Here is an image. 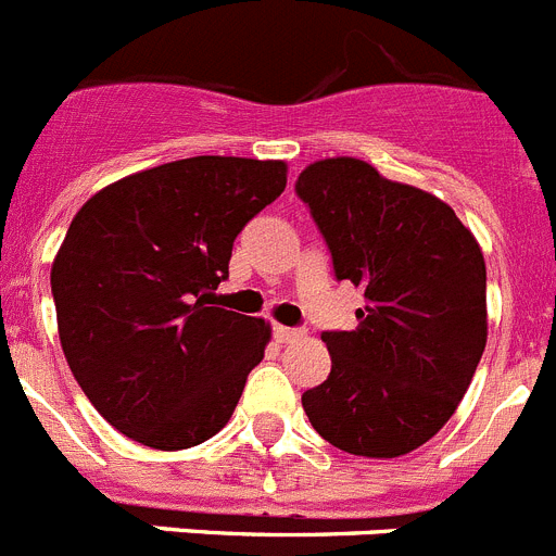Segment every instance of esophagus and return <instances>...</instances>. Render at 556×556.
I'll use <instances>...</instances> for the list:
<instances>
[{"mask_svg":"<svg viewBox=\"0 0 556 556\" xmlns=\"http://www.w3.org/2000/svg\"><path fill=\"white\" fill-rule=\"evenodd\" d=\"M296 338H302V332H299V329L274 324V340H277V343H290V340H296Z\"/></svg>","mask_w":556,"mask_h":556,"instance_id":"1","label":"esophagus"}]
</instances>
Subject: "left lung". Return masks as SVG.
Listing matches in <instances>:
<instances>
[{
    "label": "left lung",
    "mask_w": 556,
    "mask_h": 556,
    "mask_svg": "<svg viewBox=\"0 0 556 556\" xmlns=\"http://www.w3.org/2000/svg\"><path fill=\"white\" fill-rule=\"evenodd\" d=\"M296 193L332 252L334 277L365 296L357 329L321 334L332 371L302 407L340 452L402 457L443 429L482 359V249L446 202L384 179L365 160L309 163Z\"/></svg>",
    "instance_id": "1"
}]
</instances>
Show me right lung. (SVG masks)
I'll use <instances>...</instances> for the list:
<instances>
[{"label":"right lung","mask_w":556,"mask_h":556,"mask_svg":"<svg viewBox=\"0 0 556 556\" xmlns=\"http://www.w3.org/2000/svg\"><path fill=\"white\" fill-rule=\"evenodd\" d=\"M288 182L282 160H174L79 207L52 263L60 346L110 427L179 452L227 427L271 327L210 307L232 243Z\"/></svg>","instance_id":"add662e5"}]
</instances>
